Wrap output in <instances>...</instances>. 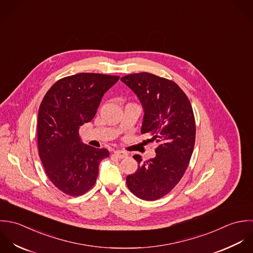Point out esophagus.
I'll return each instance as SVG.
<instances>
[{
	"label": "esophagus",
	"mask_w": 253,
	"mask_h": 253,
	"mask_svg": "<svg viewBox=\"0 0 253 253\" xmlns=\"http://www.w3.org/2000/svg\"><path fill=\"white\" fill-rule=\"evenodd\" d=\"M113 154H114V156H116L117 158H120V159L125 158L128 155L126 152H122V151H115V152H113Z\"/></svg>",
	"instance_id": "34e87169"
}]
</instances>
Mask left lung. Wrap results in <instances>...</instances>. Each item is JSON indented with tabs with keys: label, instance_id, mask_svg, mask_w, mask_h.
Listing matches in <instances>:
<instances>
[{
	"label": "left lung",
	"instance_id": "left-lung-1",
	"mask_svg": "<svg viewBox=\"0 0 253 253\" xmlns=\"http://www.w3.org/2000/svg\"><path fill=\"white\" fill-rule=\"evenodd\" d=\"M140 99L145 116L142 134H150L158 147L155 157L142 161L128 175V189L139 199L156 201L170 193L184 176L196 142V120L191 101L172 80L148 72L121 77Z\"/></svg>",
	"mask_w": 253,
	"mask_h": 253
}]
</instances>
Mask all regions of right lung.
Returning <instances> with one entry per match:
<instances>
[{"label": "right lung", "mask_w": 253, "mask_h": 253, "mask_svg": "<svg viewBox=\"0 0 253 253\" xmlns=\"http://www.w3.org/2000/svg\"><path fill=\"white\" fill-rule=\"evenodd\" d=\"M119 76L78 73L56 81L39 107L38 152L51 183L71 197L92 189L106 149L83 145L79 129L96 115L103 94Z\"/></svg>", "instance_id": "obj_1"}]
</instances>
